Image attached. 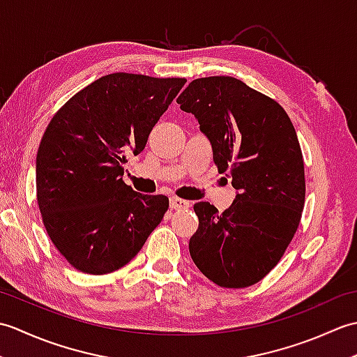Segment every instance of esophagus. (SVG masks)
<instances>
[{
	"instance_id": "obj_1",
	"label": "esophagus",
	"mask_w": 357,
	"mask_h": 357,
	"mask_svg": "<svg viewBox=\"0 0 357 357\" xmlns=\"http://www.w3.org/2000/svg\"><path fill=\"white\" fill-rule=\"evenodd\" d=\"M190 207V202L181 198H172L170 199V208L172 210H184Z\"/></svg>"
}]
</instances>
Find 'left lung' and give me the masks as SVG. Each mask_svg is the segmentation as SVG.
<instances>
[{
	"label": "left lung",
	"mask_w": 357,
	"mask_h": 357,
	"mask_svg": "<svg viewBox=\"0 0 357 357\" xmlns=\"http://www.w3.org/2000/svg\"><path fill=\"white\" fill-rule=\"evenodd\" d=\"M176 102L198 119L218 172H229L238 190L221 215L210 202L195 204L192 259L219 287L253 285L276 267L301 222L305 173L298 135L275 100L231 77L193 79Z\"/></svg>",
	"instance_id": "left-lung-1"
}]
</instances>
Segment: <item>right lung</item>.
Wrapping results in <instances>:
<instances>
[{
    "label": "right lung",
    "mask_w": 357,
    "mask_h": 357,
    "mask_svg": "<svg viewBox=\"0 0 357 357\" xmlns=\"http://www.w3.org/2000/svg\"><path fill=\"white\" fill-rule=\"evenodd\" d=\"M185 78L112 73L73 95L52 118L36 155V199L53 245L73 268L107 275L138 255L169 208L123 181Z\"/></svg>",
    "instance_id": "obj_1"
}]
</instances>
